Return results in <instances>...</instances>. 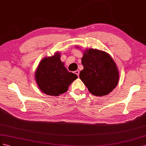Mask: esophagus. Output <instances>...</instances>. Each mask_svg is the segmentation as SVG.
<instances>
[{
    "mask_svg": "<svg viewBox=\"0 0 146 146\" xmlns=\"http://www.w3.org/2000/svg\"><path fill=\"white\" fill-rule=\"evenodd\" d=\"M74 73L76 74V75L78 76H79V74H80V71H79V70H76L75 72H74Z\"/></svg>",
    "mask_w": 146,
    "mask_h": 146,
    "instance_id": "1",
    "label": "esophagus"
}]
</instances>
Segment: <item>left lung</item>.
<instances>
[{"instance_id": "obj_1", "label": "left lung", "mask_w": 146, "mask_h": 146, "mask_svg": "<svg viewBox=\"0 0 146 146\" xmlns=\"http://www.w3.org/2000/svg\"><path fill=\"white\" fill-rule=\"evenodd\" d=\"M81 60L84 69L81 71L80 78L92 94L104 96L117 86L119 71L109 54L89 49L84 53Z\"/></svg>"}]
</instances>
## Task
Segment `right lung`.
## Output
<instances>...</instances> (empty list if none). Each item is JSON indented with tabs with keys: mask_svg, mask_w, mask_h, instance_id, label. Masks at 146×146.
<instances>
[{
	"mask_svg": "<svg viewBox=\"0 0 146 146\" xmlns=\"http://www.w3.org/2000/svg\"><path fill=\"white\" fill-rule=\"evenodd\" d=\"M60 54L46 57L41 61L35 72V80L40 90L48 95L58 96L68 90V87L78 78L68 72L60 59Z\"/></svg>",
	"mask_w": 146,
	"mask_h": 146,
	"instance_id": "1",
	"label": "right lung"
}]
</instances>
